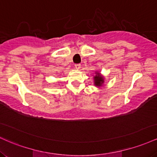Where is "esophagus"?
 <instances>
[{
	"mask_svg": "<svg viewBox=\"0 0 157 157\" xmlns=\"http://www.w3.org/2000/svg\"><path fill=\"white\" fill-rule=\"evenodd\" d=\"M75 68L76 70H79L81 68V64H75Z\"/></svg>",
	"mask_w": 157,
	"mask_h": 157,
	"instance_id": "1",
	"label": "esophagus"
}]
</instances>
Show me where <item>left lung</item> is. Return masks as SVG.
Masks as SVG:
<instances>
[{
	"label": "left lung",
	"mask_w": 157,
	"mask_h": 157,
	"mask_svg": "<svg viewBox=\"0 0 157 157\" xmlns=\"http://www.w3.org/2000/svg\"><path fill=\"white\" fill-rule=\"evenodd\" d=\"M94 84L96 87H101L103 85L105 80H104V77L101 76V74L98 72H96V75H94Z\"/></svg>",
	"instance_id": "left-lung-1"
}]
</instances>
